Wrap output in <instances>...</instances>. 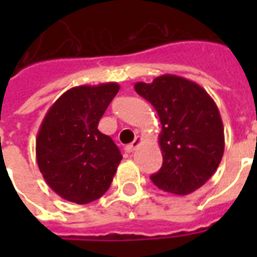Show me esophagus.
Returning a JSON list of instances; mask_svg holds the SVG:
<instances>
[{"label": "esophagus", "mask_w": 257, "mask_h": 257, "mask_svg": "<svg viewBox=\"0 0 257 257\" xmlns=\"http://www.w3.org/2000/svg\"><path fill=\"white\" fill-rule=\"evenodd\" d=\"M140 143H142V138H140V136H136L134 142H132L131 145H128L126 147H125V150L128 151V153H134V151L136 150V147H138Z\"/></svg>", "instance_id": "34e87169"}]
</instances>
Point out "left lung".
<instances>
[{
    "label": "left lung",
    "mask_w": 257,
    "mask_h": 257,
    "mask_svg": "<svg viewBox=\"0 0 257 257\" xmlns=\"http://www.w3.org/2000/svg\"><path fill=\"white\" fill-rule=\"evenodd\" d=\"M136 93L150 101L161 121V169L151 175L158 189L187 195L216 172L224 153V128L213 99L197 82L164 74L151 84L136 82Z\"/></svg>",
    "instance_id": "8db88e82"
}]
</instances>
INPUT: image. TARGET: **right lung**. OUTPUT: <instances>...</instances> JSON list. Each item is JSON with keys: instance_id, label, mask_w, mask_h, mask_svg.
Returning <instances> with one entry per match:
<instances>
[{"instance_id": "obj_1", "label": "right lung", "mask_w": 257, "mask_h": 257, "mask_svg": "<svg viewBox=\"0 0 257 257\" xmlns=\"http://www.w3.org/2000/svg\"><path fill=\"white\" fill-rule=\"evenodd\" d=\"M118 90L117 82L74 86L42 119L37 164L48 186L70 202L84 205L100 198L122 160L111 138L97 129Z\"/></svg>"}]
</instances>
